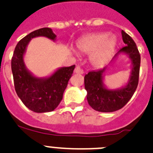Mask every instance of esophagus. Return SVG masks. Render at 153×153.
Listing matches in <instances>:
<instances>
[{
    "instance_id": "1",
    "label": "esophagus",
    "mask_w": 153,
    "mask_h": 153,
    "mask_svg": "<svg viewBox=\"0 0 153 153\" xmlns=\"http://www.w3.org/2000/svg\"><path fill=\"white\" fill-rule=\"evenodd\" d=\"M74 72L76 74H82L83 73H84V71L82 69V68L80 67L79 65H77L76 68H75L74 69Z\"/></svg>"
}]
</instances>
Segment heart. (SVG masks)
Here are the masks:
<instances>
[{
  "label": "heart",
  "instance_id": "1",
  "mask_svg": "<svg viewBox=\"0 0 153 153\" xmlns=\"http://www.w3.org/2000/svg\"><path fill=\"white\" fill-rule=\"evenodd\" d=\"M114 37L108 38L107 33H93L81 38L76 42V48L85 53H91L92 60L97 65L102 64L115 46Z\"/></svg>",
  "mask_w": 153,
  "mask_h": 153
}]
</instances>
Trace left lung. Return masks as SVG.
<instances>
[{
	"mask_svg": "<svg viewBox=\"0 0 153 153\" xmlns=\"http://www.w3.org/2000/svg\"><path fill=\"white\" fill-rule=\"evenodd\" d=\"M122 38L126 46L123 47L117 53L121 52L128 54L132 63V73L128 85L117 91H110L102 85L103 69L90 71L85 76V88L88 92L87 100L93 109L101 112H112L123 108L134 94L138 85L140 73V55L135 42L131 37L122 30Z\"/></svg>",
	"mask_w": 153,
	"mask_h": 153,
	"instance_id": "1",
	"label": "left lung"
}]
</instances>
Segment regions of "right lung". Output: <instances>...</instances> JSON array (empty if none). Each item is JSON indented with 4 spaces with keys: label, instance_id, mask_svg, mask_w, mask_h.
<instances>
[{
    "label": "right lung",
    "instance_id": "right-lung-1",
    "mask_svg": "<svg viewBox=\"0 0 153 153\" xmlns=\"http://www.w3.org/2000/svg\"><path fill=\"white\" fill-rule=\"evenodd\" d=\"M45 36L54 40L56 35L48 27L32 32L19 42L12 57L11 67L16 91L24 104L37 113L52 111L62 100L63 93L73 74L74 65L62 68L49 78H36L26 69L23 56L30 40Z\"/></svg>",
    "mask_w": 153,
    "mask_h": 153
}]
</instances>
